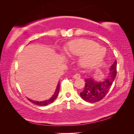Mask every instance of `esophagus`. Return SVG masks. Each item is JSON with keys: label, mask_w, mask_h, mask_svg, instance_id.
Segmentation results:
<instances>
[{"label": "esophagus", "mask_w": 134, "mask_h": 134, "mask_svg": "<svg viewBox=\"0 0 134 134\" xmlns=\"http://www.w3.org/2000/svg\"><path fill=\"white\" fill-rule=\"evenodd\" d=\"M72 78L75 79H80V75L78 73L77 74H75L74 75H73V76H72Z\"/></svg>", "instance_id": "1"}]
</instances>
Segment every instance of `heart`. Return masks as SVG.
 <instances>
[{"label":"heart","mask_w":134,"mask_h":134,"mask_svg":"<svg viewBox=\"0 0 134 134\" xmlns=\"http://www.w3.org/2000/svg\"><path fill=\"white\" fill-rule=\"evenodd\" d=\"M69 55L79 56L81 66L90 67L98 64L106 55L105 48L91 40L78 39L70 42L65 49Z\"/></svg>","instance_id":"1"}]
</instances>
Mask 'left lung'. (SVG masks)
<instances>
[{
	"label": "left lung",
	"instance_id": "8db88e82",
	"mask_svg": "<svg viewBox=\"0 0 134 134\" xmlns=\"http://www.w3.org/2000/svg\"><path fill=\"white\" fill-rule=\"evenodd\" d=\"M116 65L115 60L109 70L108 76L102 81H96L92 77L85 79V89L80 93L81 98L89 103H95L102 99L109 91L116 78Z\"/></svg>",
	"mask_w": 134,
	"mask_h": 134
}]
</instances>
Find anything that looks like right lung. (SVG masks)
Instances as JSON below:
<instances>
[{
  "instance_id": "right-lung-1",
  "label": "right lung",
  "mask_w": 134,
  "mask_h": 134,
  "mask_svg": "<svg viewBox=\"0 0 134 134\" xmlns=\"http://www.w3.org/2000/svg\"><path fill=\"white\" fill-rule=\"evenodd\" d=\"M59 90H60V83L58 82L57 86V88L55 89V92H54V93L53 94V96H52L51 98H49V99L46 100H44V101H41V102L29 99L28 98V99L31 102L33 103L34 104H35V105H37L38 106H46L47 105H48V104H49V103H53V102L55 100V99L57 98V97L58 94Z\"/></svg>"
}]
</instances>
